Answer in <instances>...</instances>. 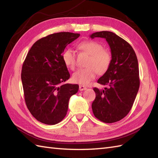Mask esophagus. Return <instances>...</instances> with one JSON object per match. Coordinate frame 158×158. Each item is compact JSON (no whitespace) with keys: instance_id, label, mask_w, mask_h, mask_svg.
I'll return each mask as SVG.
<instances>
[{"instance_id":"34e87169","label":"esophagus","mask_w":158,"mask_h":158,"mask_svg":"<svg viewBox=\"0 0 158 158\" xmlns=\"http://www.w3.org/2000/svg\"><path fill=\"white\" fill-rule=\"evenodd\" d=\"M86 89H87V87H85L83 85H79V91H84Z\"/></svg>"}]
</instances>
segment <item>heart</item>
I'll return each mask as SVG.
<instances>
[{
	"mask_svg": "<svg viewBox=\"0 0 158 158\" xmlns=\"http://www.w3.org/2000/svg\"><path fill=\"white\" fill-rule=\"evenodd\" d=\"M77 48L89 55L87 65L88 67L79 69L73 75V81L75 83L87 85L94 80L97 75L103 74L110 68L111 63V54L103 48L101 43L95 40H84L78 44ZM63 60L65 65L74 69L76 64L75 52L69 48L63 53Z\"/></svg>",
	"mask_w": 158,
	"mask_h": 158,
	"instance_id": "heart-1",
	"label": "heart"
}]
</instances>
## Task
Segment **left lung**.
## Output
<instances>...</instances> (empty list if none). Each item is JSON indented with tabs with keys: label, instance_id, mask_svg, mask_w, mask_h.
<instances>
[{
	"label": "left lung",
	"instance_id": "obj_1",
	"mask_svg": "<svg viewBox=\"0 0 158 158\" xmlns=\"http://www.w3.org/2000/svg\"><path fill=\"white\" fill-rule=\"evenodd\" d=\"M90 37L106 39L112 57L110 68L98 81L107 87L102 90L94 89L96 97L92 103L93 113L104 123L117 122L128 114L139 90L137 56L126 40L112 32H96Z\"/></svg>",
	"mask_w": 158,
	"mask_h": 158
}]
</instances>
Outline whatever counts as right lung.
<instances>
[{
	"mask_svg": "<svg viewBox=\"0 0 158 158\" xmlns=\"http://www.w3.org/2000/svg\"><path fill=\"white\" fill-rule=\"evenodd\" d=\"M78 33L61 32L41 38L32 46L23 64L21 80L28 110L40 122L55 125L68 110L69 100L77 94V84H63L70 77L62 53Z\"/></svg>",
	"mask_w": 158,
	"mask_h": 158,
	"instance_id": "right-lung-1",
	"label": "right lung"
}]
</instances>
